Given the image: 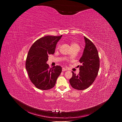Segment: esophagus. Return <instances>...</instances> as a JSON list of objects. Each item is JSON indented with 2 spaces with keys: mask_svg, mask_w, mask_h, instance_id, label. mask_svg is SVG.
I'll use <instances>...</instances> for the list:
<instances>
[{
  "mask_svg": "<svg viewBox=\"0 0 122 122\" xmlns=\"http://www.w3.org/2000/svg\"><path fill=\"white\" fill-rule=\"evenodd\" d=\"M66 71V68H64V67H63V68H62V71Z\"/></svg>",
  "mask_w": 122,
  "mask_h": 122,
  "instance_id": "esophagus-1",
  "label": "esophagus"
}]
</instances>
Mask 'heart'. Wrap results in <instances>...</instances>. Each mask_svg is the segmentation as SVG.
<instances>
[{"instance_id": "obj_1", "label": "heart", "mask_w": 122, "mask_h": 122, "mask_svg": "<svg viewBox=\"0 0 122 122\" xmlns=\"http://www.w3.org/2000/svg\"><path fill=\"white\" fill-rule=\"evenodd\" d=\"M59 47H60V45H58V47H57V49H59ZM71 48H78L80 49V46H79V45L77 43H72L71 44Z\"/></svg>"}]
</instances>
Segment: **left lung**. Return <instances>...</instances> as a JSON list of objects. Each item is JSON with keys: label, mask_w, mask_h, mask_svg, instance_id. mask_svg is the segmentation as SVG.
<instances>
[{"label": "left lung", "mask_w": 122, "mask_h": 122, "mask_svg": "<svg viewBox=\"0 0 122 122\" xmlns=\"http://www.w3.org/2000/svg\"><path fill=\"white\" fill-rule=\"evenodd\" d=\"M84 38L85 47L79 60L82 64L80 66L79 74L76 75L72 71V77L69 80L72 87L79 90H84L92 85L97 76L100 65L97 48L88 38L85 37Z\"/></svg>", "instance_id": "1"}]
</instances>
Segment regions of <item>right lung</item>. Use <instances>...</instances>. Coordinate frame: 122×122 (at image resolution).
<instances>
[{
  "instance_id": "add662e5",
  "label": "right lung",
  "mask_w": 122,
  "mask_h": 122,
  "mask_svg": "<svg viewBox=\"0 0 122 122\" xmlns=\"http://www.w3.org/2000/svg\"><path fill=\"white\" fill-rule=\"evenodd\" d=\"M62 35L46 36L35 42L27 56L25 67L31 82L39 89L53 88L62 72L59 66L50 68L46 63L48 55L55 53L56 45Z\"/></svg>"
}]
</instances>
